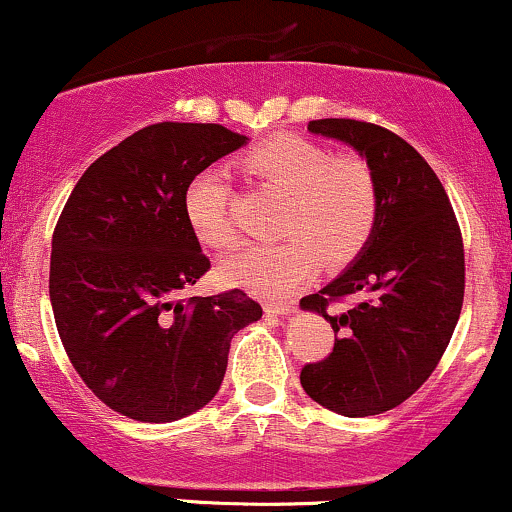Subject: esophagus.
I'll list each match as a JSON object with an SVG mask.
<instances>
[{"instance_id": "34e87169", "label": "esophagus", "mask_w": 512, "mask_h": 512, "mask_svg": "<svg viewBox=\"0 0 512 512\" xmlns=\"http://www.w3.org/2000/svg\"><path fill=\"white\" fill-rule=\"evenodd\" d=\"M293 305H296V301H264V310L272 315H286L291 313Z\"/></svg>"}]
</instances>
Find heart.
Instances as JSON below:
<instances>
[{
  "instance_id": "obj_1",
  "label": "heart",
  "mask_w": 512,
  "mask_h": 512,
  "mask_svg": "<svg viewBox=\"0 0 512 512\" xmlns=\"http://www.w3.org/2000/svg\"><path fill=\"white\" fill-rule=\"evenodd\" d=\"M243 168L281 197H289L276 245H252L226 257L223 279L279 296L308 279L349 267L375 238L383 192L375 168L358 154H334L330 146L298 134H274L243 156ZM185 216L199 243L231 248L236 226L231 187L216 170H204L185 190Z\"/></svg>"
}]
</instances>
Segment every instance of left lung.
Returning a JSON list of instances; mask_svg holds the SVG:
<instances>
[{
    "label": "left lung",
    "mask_w": 512,
    "mask_h": 512,
    "mask_svg": "<svg viewBox=\"0 0 512 512\" xmlns=\"http://www.w3.org/2000/svg\"><path fill=\"white\" fill-rule=\"evenodd\" d=\"M308 129L370 161L383 209L361 260L301 298L339 334L322 361L305 363L301 385L325 409L375 416L414 395L448 349L464 301L460 223L438 175L395 132L351 117L313 120ZM349 295L362 301L332 316L331 305Z\"/></svg>",
    "instance_id": "1"
}]
</instances>
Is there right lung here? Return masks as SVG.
Returning a JSON list of instances; mask_svg holds the SVG:
<instances>
[{
	"instance_id": "obj_1",
	"label": "right lung",
	"mask_w": 512,
	"mask_h": 512,
	"mask_svg": "<svg viewBox=\"0 0 512 512\" xmlns=\"http://www.w3.org/2000/svg\"><path fill=\"white\" fill-rule=\"evenodd\" d=\"M243 144L221 125L156 122L93 161L57 219V332L88 390L127 419L168 424L202 409L233 334L262 317L240 289L180 298L211 267L182 207L187 185Z\"/></svg>"
}]
</instances>
